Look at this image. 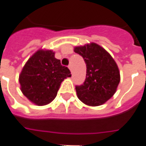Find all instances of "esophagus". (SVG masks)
Listing matches in <instances>:
<instances>
[{
    "label": "esophagus",
    "instance_id": "1",
    "mask_svg": "<svg viewBox=\"0 0 146 146\" xmlns=\"http://www.w3.org/2000/svg\"><path fill=\"white\" fill-rule=\"evenodd\" d=\"M68 68H69V69L71 70V71H72V66H71V64L69 65V66H68Z\"/></svg>",
    "mask_w": 146,
    "mask_h": 146
}]
</instances>
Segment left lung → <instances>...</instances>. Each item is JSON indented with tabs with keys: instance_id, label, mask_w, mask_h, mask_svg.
<instances>
[{
	"instance_id": "left-lung-1",
	"label": "left lung",
	"mask_w": 146,
	"mask_h": 146,
	"mask_svg": "<svg viewBox=\"0 0 146 146\" xmlns=\"http://www.w3.org/2000/svg\"><path fill=\"white\" fill-rule=\"evenodd\" d=\"M74 51L82 56L86 64V76L83 84L76 86L78 99L90 106L104 104L114 95L120 74L113 58L96 43L75 47Z\"/></svg>"
}]
</instances>
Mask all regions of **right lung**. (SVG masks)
Instances as JSON below:
<instances>
[{
  "label": "right lung",
  "instance_id": "1",
  "mask_svg": "<svg viewBox=\"0 0 146 146\" xmlns=\"http://www.w3.org/2000/svg\"><path fill=\"white\" fill-rule=\"evenodd\" d=\"M71 76L70 70L55 58L54 52L39 49L25 64L19 81L28 100L42 106L54 100L62 82Z\"/></svg>",
  "mask_w": 146,
  "mask_h": 146
}]
</instances>
